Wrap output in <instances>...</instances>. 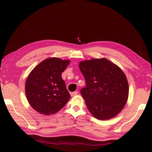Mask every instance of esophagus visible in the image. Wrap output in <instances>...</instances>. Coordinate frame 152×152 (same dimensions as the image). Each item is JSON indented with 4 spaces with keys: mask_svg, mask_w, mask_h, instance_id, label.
<instances>
[{
    "mask_svg": "<svg viewBox=\"0 0 152 152\" xmlns=\"http://www.w3.org/2000/svg\"><path fill=\"white\" fill-rule=\"evenodd\" d=\"M78 94V92L75 91V92H70V95L72 96H76V95Z\"/></svg>",
    "mask_w": 152,
    "mask_h": 152,
    "instance_id": "34e87169",
    "label": "esophagus"
}]
</instances>
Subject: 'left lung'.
<instances>
[{"label": "left lung", "mask_w": 152, "mask_h": 152, "mask_svg": "<svg viewBox=\"0 0 152 152\" xmlns=\"http://www.w3.org/2000/svg\"><path fill=\"white\" fill-rule=\"evenodd\" d=\"M86 86L80 93L91 114L99 120L115 117L127 102L129 85L121 69L106 58L81 61Z\"/></svg>", "instance_id": "left-lung-1"}]
</instances>
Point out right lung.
<instances>
[{
  "label": "right lung",
  "mask_w": 152,
  "mask_h": 152,
  "mask_svg": "<svg viewBox=\"0 0 152 152\" xmlns=\"http://www.w3.org/2000/svg\"><path fill=\"white\" fill-rule=\"evenodd\" d=\"M70 60L58 58L43 60L31 72L25 83L27 101L36 111L50 115L58 112L70 99L61 78Z\"/></svg>",
  "instance_id": "1"
}]
</instances>
